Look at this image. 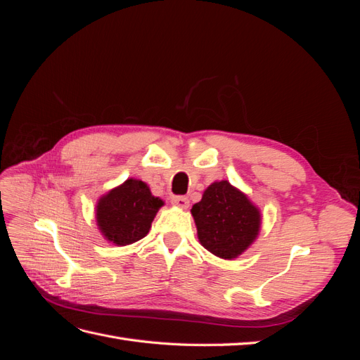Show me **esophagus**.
<instances>
[{
    "mask_svg": "<svg viewBox=\"0 0 360 360\" xmlns=\"http://www.w3.org/2000/svg\"><path fill=\"white\" fill-rule=\"evenodd\" d=\"M171 202L176 207H179V209H188L189 207V200L186 197H174Z\"/></svg>",
    "mask_w": 360,
    "mask_h": 360,
    "instance_id": "34e87169",
    "label": "esophagus"
}]
</instances>
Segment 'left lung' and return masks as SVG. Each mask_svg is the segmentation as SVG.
<instances>
[{
	"label": "left lung",
	"instance_id": "obj_1",
	"mask_svg": "<svg viewBox=\"0 0 360 360\" xmlns=\"http://www.w3.org/2000/svg\"><path fill=\"white\" fill-rule=\"evenodd\" d=\"M200 243L222 259H234L261 230V210L228 180L213 181L191 210Z\"/></svg>",
	"mask_w": 360,
	"mask_h": 360
}]
</instances>
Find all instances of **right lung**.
<instances>
[{"instance_id":"add662e5","label":"right lung","mask_w":360,"mask_h":360,"mask_svg":"<svg viewBox=\"0 0 360 360\" xmlns=\"http://www.w3.org/2000/svg\"><path fill=\"white\" fill-rule=\"evenodd\" d=\"M163 204L146 181L127 179L97 200L96 224L105 240L115 246L132 245L148 234Z\"/></svg>"}]
</instances>
